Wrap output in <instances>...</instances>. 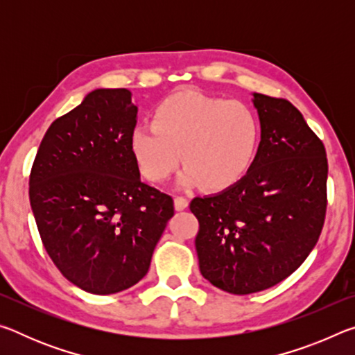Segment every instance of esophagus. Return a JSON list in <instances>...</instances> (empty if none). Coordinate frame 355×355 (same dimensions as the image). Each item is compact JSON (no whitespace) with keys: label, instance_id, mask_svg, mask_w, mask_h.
Masks as SVG:
<instances>
[{"label":"esophagus","instance_id":"obj_1","mask_svg":"<svg viewBox=\"0 0 355 355\" xmlns=\"http://www.w3.org/2000/svg\"><path fill=\"white\" fill-rule=\"evenodd\" d=\"M173 205H175V209H177V211H183V209L188 208L189 202H188V199H186V197H183V196H177L175 199H173Z\"/></svg>","mask_w":355,"mask_h":355}]
</instances>
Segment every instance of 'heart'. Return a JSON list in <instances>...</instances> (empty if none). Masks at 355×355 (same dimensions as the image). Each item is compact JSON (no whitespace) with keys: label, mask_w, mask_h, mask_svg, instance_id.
Listing matches in <instances>:
<instances>
[{"label":"heart","mask_w":355,"mask_h":355,"mask_svg":"<svg viewBox=\"0 0 355 355\" xmlns=\"http://www.w3.org/2000/svg\"><path fill=\"white\" fill-rule=\"evenodd\" d=\"M153 117L155 125H139L131 133L135 158L152 182L169 178L183 158L182 184L224 191L254 164L261 127L241 101L184 89L161 101Z\"/></svg>","instance_id":"obj_1"}]
</instances>
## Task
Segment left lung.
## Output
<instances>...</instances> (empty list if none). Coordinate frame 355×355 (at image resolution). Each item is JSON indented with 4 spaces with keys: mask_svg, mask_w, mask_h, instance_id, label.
I'll use <instances>...</instances> for the list:
<instances>
[{
    "mask_svg": "<svg viewBox=\"0 0 355 355\" xmlns=\"http://www.w3.org/2000/svg\"><path fill=\"white\" fill-rule=\"evenodd\" d=\"M261 141L249 172L219 194L196 197V250L209 284L232 294L277 285L313 250L327 207V156L285 98L254 94Z\"/></svg>",
    "mask_w": 355,
    "mask_h": 355,
    "instance_id": "1",
    "label": "left lung"
}]
</instances>
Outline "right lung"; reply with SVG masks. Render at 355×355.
<instances>
[{"label": "right lung", "mask_w": 355, "mask_h": 355, "mask_svg": "<svg viewBox=\"0 0 355 355\" xmlns=\"http://www.w3.org/2000/svg\"><path fill=\"white\" fill-rule=\"evenodd\" d=\"M136 116L128 89L92 91L50 125L29 175L46 254L92 294L136 285L173 216L172 197L141 180L131 150Z\"/></svg>", "instance_id": "right-lung-1"}]
</instances>
